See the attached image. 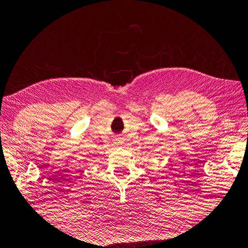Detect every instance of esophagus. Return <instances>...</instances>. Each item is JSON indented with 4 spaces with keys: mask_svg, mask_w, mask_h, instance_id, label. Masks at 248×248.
I'll return each mask as SVG.
<instances>
[{
    "mask_svg": "<svg viewBox=\"0 0 248 248\" xmlns=\"http://www.w3.org/2000/svg\"><path fill=\"white\" fill-rule=\"evenodd\" d=\"M118 142H119V144H120V138H118Z\"/></svg>",
    "mask_w": 248,
    "mask_h": 248,
    "instance_id": "34e87169",
    "label": "esophagus"
}]
</instances>
